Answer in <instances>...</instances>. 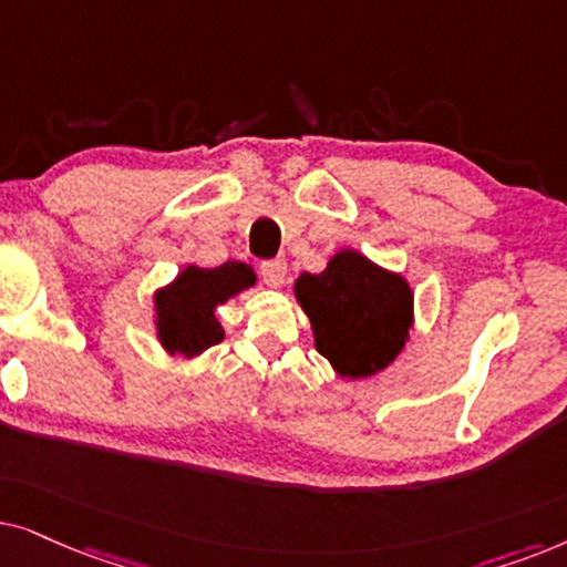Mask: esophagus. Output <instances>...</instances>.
Returning <instances> with one entry per match:
<instances>
[{
  "label": "esophagus",
  "instance_id": "34e87169",
  "mask_svg": "<svg viewBox=\"0 0 567 567\" xmlns=\"http://www.w3.org/2000/svg\"><path fill=\"white\" fill-rule=\"evenodd\" d=\"M261 277L264 282L269 285V288H282L285 285V277H288V264L282 259H271V261H261Z\"/></svg>",
  "mask_w": 567,
  "mask_h": 567
}]
</instances>
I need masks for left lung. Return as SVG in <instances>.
I'll list each match as a JSON object with an SVG mask.
<instances>
[{
    "label": "left lung",
    "mask_w": 567,
    "mask_h": 567,
    "mask_svg": "<svg viewBox=\"0 0 567 567\" xmlns=\"http://www.w3.org/2000/svg\"><path fill=\"white\" fill-rule=\"evenodd\" d=\"M296 298L311 319L316 350L350 379L383 371L410 339L406 282L354 251L337 254L321 275H300Z\"/></svg>",
    "instance_id": "8db88e82"
}]
</instances>
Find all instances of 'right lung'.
<instances>
[{"instance_id": "right-lung-1", "label": "right lung", "mask_w": 567, "mask_h": 567, "mask_svg": "<svg viewBox=\"0 0 567 567\" xmlns=\"http://www.w3.org/2000/svg\"><path fill=\"white\" fill-rule=\"evenodd\" d=\"M254 282V269L240 261H225L215 269L186 267L171 288L155 296L163 347L181 354H199L220 342L223 327L215 319V308Z\"/></svg>"}]
</instances>
